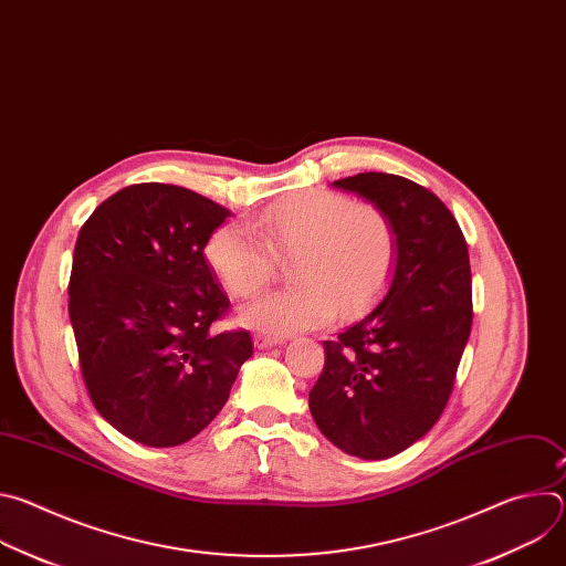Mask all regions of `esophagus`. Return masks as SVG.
Returning a JSON list of instances; mask_svg holds the SVG:
<instances>
[{
  "instance_id": "esophagus-1",
  "label": "esophagus",
  "mask_w": 566,
  "mask_h": 566,
  "mask_svg": "<svg viewBox=\"0 0 566 566\" xmlns=\"http://www.w3.org/2000/svg\"><path fill=\"white\" fill-rule=\"evenodd\" d=\"M253 340H255V347H260V349H271V347L284 343L282 336H271V334H255Z\"/></svg>"
}]
</instances>
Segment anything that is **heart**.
Listing matches in <instances>:
<instances>
[{"instance_id":"obj_1","label":"heart","mask_w":566,"mask_h":566,"mask_svg":"<svg viewBox=\"0 0 566 566\" xmlns=\"http://www.w3.org/2000/svg\"><path fill=\"white\" fill-rule=\"evenodd\" d=\"M252 228L228 221L206 241V262L234 297H253L291 260V289L241 308V322L264 334H293L352 317L385 291L396 264V228L374 203L308 190L271 203Z\"/></svg>"}]
</instances>
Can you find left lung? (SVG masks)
<instances>
[{
	"mask_svg": "<svg viewBox=\"0 0 566 566\" xmlns=\"http://www.w3.org/2000/svg\"><path fill=\"white\" fill-rule=\"evenodd\" d=\"M334 186L389 214L398 251L382 302L322 343L308 408L343 452L387 459L426 437L448 406L472 327L468 247L448 206L406 177L360 172Z\"/></svg>",
	"mask_w": 566,
	"mask_h": 566,
	"instance_id": "obj_1",
	"label": "left lung"
}]
</instances>
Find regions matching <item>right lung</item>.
I'll use <instances>...</instances> for the list:
<instances>
[{
  "label": "right lung",
  "instance_id": "1",
  "mask_svg": "<svg viewBox=\"0 0 566 566\" xmlns=\"http://www.w3.org/2000/svg\"><path fill=\"white\" fill-rule=\"evenodd\" d=\"M230 210L188 188L134 184L83 223L69 317L94 408L149 448L197 437L253 356L247 329L214 334L230 300L203 258Z\"/></svg>",
  "mask_w": 566,
  "mask_h": 566
}]
</instances>
